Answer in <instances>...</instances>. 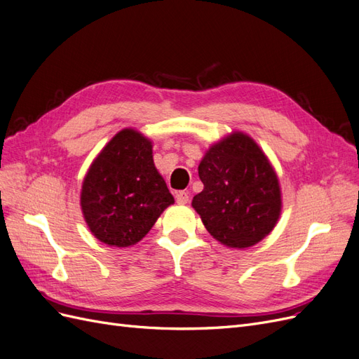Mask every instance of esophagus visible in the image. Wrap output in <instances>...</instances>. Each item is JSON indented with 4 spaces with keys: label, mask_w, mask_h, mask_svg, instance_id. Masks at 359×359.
I'll return each mask as SVG.
<instances>
[{
    "label": "esophagus",
    "mask_w": 359,
    "mask_h": 359,
    "mask_svg": "<svg viewBox=\"0 0 359 359\" xmlns=\"http://www.w3.org/2000/svg\"><path fill=\"white\" fill-rule=\"evenodd\" d=\"M175 198H177V202H178V203L184 205V203H187V202L190 201V193L182 190V191H178V193H177Z\"/></svg>",
    "instance_id": "34e87169"
}]
</instances>
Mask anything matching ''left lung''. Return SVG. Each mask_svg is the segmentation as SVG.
Instances as JSON below:
<instances>
[{
  "instance_id": "left-lung-1",
  "label": "left lung",
  "mask_w": 359,
  "mask_h": 359,
  "mask_svg": "<svg viewBox=\"0 0 359 359\" xmlns=\"http://www.w3.org/2000/svg\"><path fill=\"white\" fill-rule=\"evenodd\" d=\"M199 178L203 190L191 205L217 241L247 248L273 231L281 210L278 180L252 137L233 133L212 145Z\"/></svg>"
}]
</instances>
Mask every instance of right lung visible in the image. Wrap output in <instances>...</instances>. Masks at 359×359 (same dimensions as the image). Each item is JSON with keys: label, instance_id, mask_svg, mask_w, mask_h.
I'll return each mask as SVG.
<instances>
[{"label": "right lung", "instance_id": "add662e5", "mask_svg": "<svg viewBox=\"0 0 359 359\" xmlns=\"http://www.w3.org/2000/svg\"><path fill=\"white\" fill-rule=\"evenodd\" d=\"M173 203L153 160V145L132 128L121 130L97 156L81 193L85 222L97 240L133 245Z\"/></svg>", "mask_w": 359, "mask_h": 359}]
</instances>
